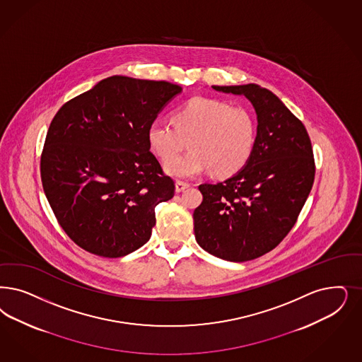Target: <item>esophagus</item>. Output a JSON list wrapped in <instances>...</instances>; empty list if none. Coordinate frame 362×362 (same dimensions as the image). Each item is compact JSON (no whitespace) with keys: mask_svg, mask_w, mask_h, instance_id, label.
I'll list each match as a JSON object with an SVG mask.
<instances>
[{"mask_svg":"<svg viewBox=\"0 0 362 362\" xmlns=\"http://www.w3.org/2000/svg\"><path fill=\"white\" fill-rule=\"evenodd\" d=\"M188 187H189V185L186 183V182H182V180H176V183H175L176 192H182V191H185Z\"/></svg>","mask_w":362,"mask_h":362,"instance_id":"1","label":"esophagus"}]
</instances>
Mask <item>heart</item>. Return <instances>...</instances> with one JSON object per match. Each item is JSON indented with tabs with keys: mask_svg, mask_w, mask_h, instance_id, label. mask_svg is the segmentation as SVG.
I'll return each instance as SVG.
<instances>
[{
	"mask_svg": "<svg viewBox=\"0 0 362 362\" xmlns=\"http://www.w3.org/2000/svg\"><path fill=\"white\" fill-rule=\"evenodd\" d=\"M173 123H152L147 140L163 163L173 159L190 141L193 150L165 164L167 174L191 177L207 173L218 177L238 174L250 162L257 144V119L246 107L226 100L194 98L173 113Z\"/></svg>",
	"mask_w": 362,
	"mask_h": 362,
	"instance_id": "obj_1",
	"label": "heart"
}]
</instances>
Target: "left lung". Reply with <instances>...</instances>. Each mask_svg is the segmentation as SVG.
<instances>
[{
	"mask_svg": "<svg viewBox=\"0 0 362 362\" xmlns=\"http://www.w3.org/2000/svg\"><path fill=\"white\" fill-rule=\"evenodd\" d=\"M212 88L250 100L258 120L257 144L238 174L200 185L195 239L221 259L246 262L276 247L296 225L315 175L312 143L305 125L272 90L257 84Z\"/></svg>",
	"mask_w": 362,
	"mask_h": 362,
	"instance_id": "8db88e82",
	"label": "left lung"
}]
</instances>
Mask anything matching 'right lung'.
Instances as JSON below:
<instances>
[{"instance_id":"right-lung-1","label":"right lung","mask_w":362,"mask_h":362,"mask_svg":"<svg viewBox=\"0 0 362 362\" xmlns=\"http://www.w3.org/2000/svg\"><path fill=\"white\" fill-rule=\"evenodd\" d=\"M182 87L111 76L66 101L41 153L47 199L66 235L104 258L148 242L155 207L174 197V180L150 151L147 131Z\"/></svg>"}]
</instances>
